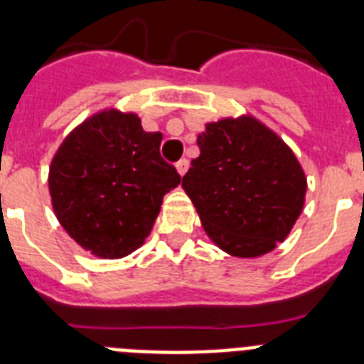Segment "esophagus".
Here are the masks:
<instances>
[{"mask_svg":"<svg viewBox=\"0 0 364 364\" xmlns=\"http://www.w3.org/2000/svg\"><path fill=\"white\" fill-rule=\"evenodd\" d=\"M188 169H189V162L188 160H180V162H176V173H178L180 176H184L186 173H188Z\"/></svg>","mask_w":364,"mask_h":364,"instance_id":"esophagus-1","label":"esophagus"}]
</instances>
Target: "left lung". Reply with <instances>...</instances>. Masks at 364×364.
Returning a JSON list of instances; mask_svg holds the SVG:
<instances>
[{"label":"left lung","instance_id":"left-lung-1","mask_svg":"<svg viewBox=\"0 0 364 364\" xmlns=\"http://www.w3.org/2000/svg\"><path fill=\"white\" fill-rule=\"evenodd\" d=\"M182 178L205 235L222 252L255 259L294 230L306 175L291 147L253 114L208 122Z\"/></svg>","mask_w":364,"mask_h":364}]
</instances>
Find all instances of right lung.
Masks as SVG:
<instances>
[{
	"label": "right lung",
	"instance_id": "right-lung-1",
	"mask_svg": "<svg viewBox=\"0 0 364 364\" xmlns=\"http://www.w3.org/2000/svg\"><path fill=\"white\" fill-rule=\"evenodd\" d=\"M162 134L136 112L107 107L63 138L49 166L50 204L82 250L122 259L142 246L180 175L160 156Z\"/></svg>",
	"mask_w": 364,
	"mask_h": 364
}]
</instances>
